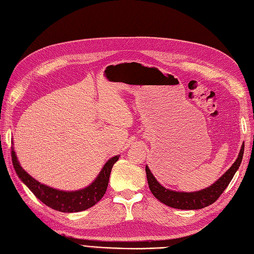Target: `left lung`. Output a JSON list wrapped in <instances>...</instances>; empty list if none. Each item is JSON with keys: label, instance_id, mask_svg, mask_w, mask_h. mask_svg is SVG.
Returning a JSON list of instances; mask_svg holds the SVG:
<instances>
[{"label": "left lung", "instance_id": "left-lung-1", "mask_svg": "<svg viewBox=\"0 0 254 254\" xmlns=\"http://www.w3.org/2000/svg\"><path fill=\"white\" fill-rule=\"evenodd\" d=\"M244 148H245V144L242 145L241 151L238 153V157L235 160V162L216 182L213 183L209 188L203 189L198 191H190V193H186V191H176V190L165 189L157 181V179L151 174L148 166L146 165L145 171H146V176H147L148 186L151 193L158 199V200H160L161 202L168 206L175 207V209L199 210V209H202V207L210 205L217 200L219 196L224 193L226 188L229 186V183L231 182L233 176L235 175L236 171L238 170V167H240L242 163Z\"/></svg>", "mask_w": 254, "mask_h": 254}]
</instances>
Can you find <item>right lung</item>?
<instances>
[{
    "mask_svg": "<svg viewBox=\"0 0 254 254\" xmlns=\"http://www.w3.org/2000/svg\"><path fill=\"white\" fill-rule=\"evenodd\" d=\"M11 158L14 171H16L19 178L33 191V194L39 200L56 211L64 213H74L87 210L101 200L106 193L107 187H108L109 177L113 164L119 160L120 156L112 157L107 161V163L104 165L102 171L99 172L96 179L89 187L73 191L59 190L38 182L32 176H29L23 170L12 147Z\"/></svg>",
    "mask_w": 254,
    "mask_h": 254,
    "instance_id": "1",
    "label": "right lung"
}]
</instances>
